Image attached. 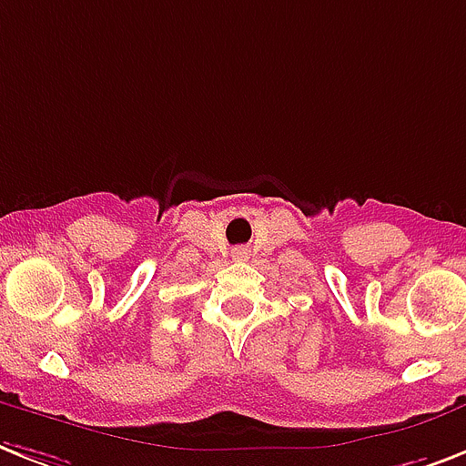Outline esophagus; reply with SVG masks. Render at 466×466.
Segmentation results:
<instances>
[{"mask_svg": "<svg viewBox=\"0 0 466 466\" xmlns=\"http://www.w3.org/2000/svg\"><path fill=\"white\" fill-rule=\"evenodd\" d=\"M245 255H248V252H245V249H233V257H236V259H240V257H245Z\"/></svg>", "mask_w": 466, "mask_h": 466, "instance_id": "34e87169", "label": "esophagus"}]
</instances>
